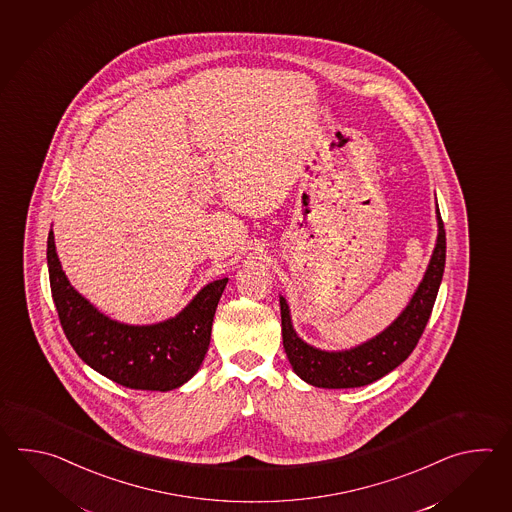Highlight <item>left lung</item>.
Returning a JSON list of instances; mask_svg holds the SVG:
<instances>
[{
    "instance_id": "left-lung-1",
    "label": "left lung",
    "mask_w": 512,
    "mask_h": 512,
    "mask_svg": "<svg viewBox=\"0 0 512 512\" xmlns=\"http://www.w3.org/2000/svg\"><path fill=\"white\" fill-rule=\"evenodd\" d=\"M437 243L425 278L417 287L412 302L404 309L392 326L370 342L349 351H322L305 344L294 333L289 307L280 296L282 311L283 349L293 366L294 373L318 388H359L379 381L410 357L426 322L432 315L439 285L443 280L446 258L445 225L437 210Z\"/></svg>"
}]
</instances>
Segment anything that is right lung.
Instances as JSON below:
<instances>
[{
    "label": "right lung",
    "mask_w": 512,
    "mask_h": 512,
    "mask_svg": "<svg viewBox=\"0 0 512 512\" xmlns=\"http://www.w3.org/2000/svg\"><path fill=\"white\" fill-rule=\"evenodd\" d=\"M47 265L60 324L87 366L120 386L152 392H170L194 377L207 355L214 313L229 278L208 283L175 318L126 326L98 313L71 287L56 256L53 230Z\"/></svg>",
    "instance_id": "1"
}]
</instances>
